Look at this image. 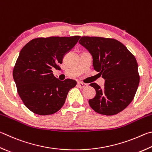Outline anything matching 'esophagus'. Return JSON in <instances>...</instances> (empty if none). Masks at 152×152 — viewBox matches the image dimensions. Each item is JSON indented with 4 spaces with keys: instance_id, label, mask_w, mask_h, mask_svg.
<instances>
[{
    "instance_id": "esophagus-1",
    "label": "esophagus",
    "mask_w": 152,
    "mask_h": 152,
    "mask_svg": "<svg viewBox=\"0 0 152 152\" xmlns=\"http://www.w3.org/2000/svg\"><path fill=\"white\" fill-rule=\"evenodd\" d=\"M78 86L79 88H84L87 86V84H84V83H82V82H78Z\"/></svg>"
}]
</instances>
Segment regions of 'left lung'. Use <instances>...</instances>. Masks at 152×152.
Returning <instances> with one entry per match:
<instances>
[{"instance_id": "1", "label": "left lung", "mask_w": 152, "mask_h": 152, "mask_svg": "<svg viewBox=\"0 0 152 152\" xmlns=\"http://www.w3.org/2000/svg\"><path fill=\"white\" fill-rule=\"evenodd\" d=\"M79 44L92 55L94 69L105 80L103 88L96 83L90 84L96 92L89 100L90 107L106 115L122 112L133 100L140 83L136 58L114 38L82 37Z\"/></svg>"}]
</instances>
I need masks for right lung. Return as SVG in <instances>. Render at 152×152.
Masks as SVG:
<instances>
[{
	"mask_svg": "<svg viewBox=\"0 0 152 152\" xmlns=\"http://www.w3.org/2000/svg\"><path fill=\"white\" fill-rule=\"evenodd\" d=\"M80 37L37 38L22 48L13 69L18 95L27 108L42 115L56 113L64 104L74 80H59L52 69L59 68L64 55Z\"/></svg>",
	"mask_w": 152,
	"mask_h": 152,
	"instance_id": "1",
	"label": "right lung"
}]
</instances>
